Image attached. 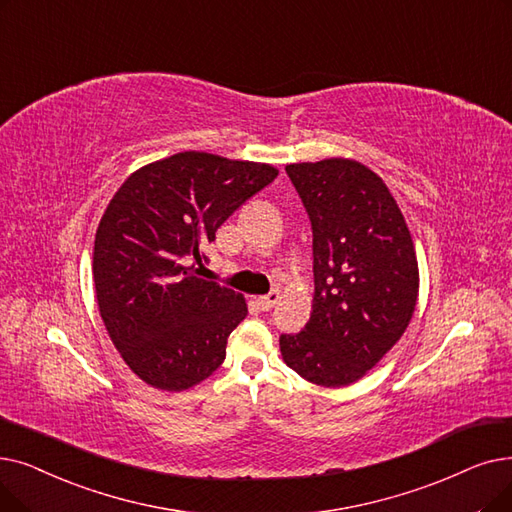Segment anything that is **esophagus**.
Returning a JSON list of instances; mask_svg holds the SVG:
<instances>
[{
	"mask_svg": "<svg viewBox=\"0 0 512 512\" xmlns=\"http://www.w3.org/2000/svg\"><path fill=\"white\" fill-rule=\"evenodd\" d=\"M259 301V305H261V309H265V311H268V309H272L278 301H280V293L278 291H270L268 295H263V297H259L257 299Z\"/></svg>",
	"mask_w": 512,
	"mask_h": 512,
	"instance_id": "esophagus-1",
	"label": "esophagus"
}]
</instances>
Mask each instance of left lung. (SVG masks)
<instances>
[{
  "instance_id": "left-lung-1",
  "label": "left lung",
  "mask_w": 512,
  "mask_h": 512,
  "mask_svg": "<svg viewBox=\"0 0 512 512\" xmlns=\"http://www.w3.org/2000/svg\"><path fill=\"white\" fill-rule=\"evenodd\" d=\"M314 232V305L280 335L288 368L322 387L351 385L402 339L418 297L406 219L379 175L351 159L286 165Z\"/></svg>"
}]
</instances>
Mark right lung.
Instances as JSON below:
<instances>
[{
	"mask_svg": "<svg viewBox=\"0 0 512 512\" xmlns=\"http://www.w3.org/2000/svg\"><path fill=\"white\" fill-rule=\"evenodd\" d=\"M278 169L209 152H177L131 173L108 203L94 242L100 316L144 383L184 391L226 360L244 297L198 276L217 228Z\"/></svg>",
	"mask_w": 512,
	"mask_h": 512,
	"instance_id": "1",
	"label": "right lung"
}]
</instances>
